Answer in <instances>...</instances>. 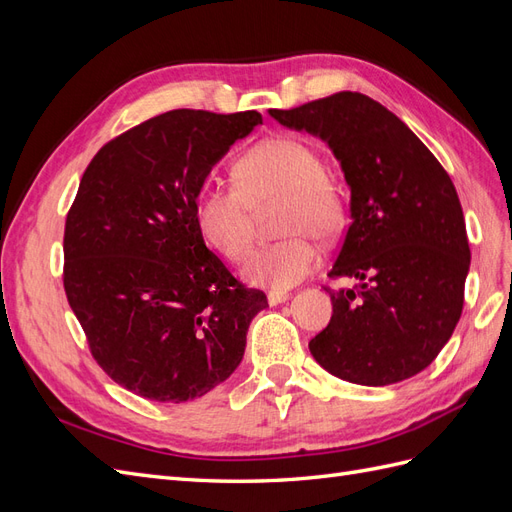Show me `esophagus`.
<instances>
[{
  "label": "esophagus",
  "instance_id": "obj_1",
  "mask_svg": "<svg viewBox=\"0 0 512 512\" xmlns=\"http://www.w3.org/2000/svg\"><path fill=\"white\" fill-rule=\"evenodd\" d=\"M288 299H290V294L284 292V290H269V292H267L269 305H280V303H284V301H288Z\"/></svg>",
  "mask_w": 512,
  "mask_h": 512
}]
</instances>
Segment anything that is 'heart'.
<instances>
[{
  "label": "heart",
  "mask_w": 512,
  "mask_h": 512,
  "mask_svg": "<svg viewBox=\"0 0 512 512\" xmlns=\"http://www.w3.org/2000/svg\"><path fill=\"white\" fill-rule=\"evenodd\" d=\"M235 183L205 185L196 196V224L224 258L241 262L256 237V213L275 203L280 241L260 247L243 275L252 284L290 288L320 265L318 239L333 241L348 222L344 181L322 164L320 149L307 138L280 134L245 149L232 166Z\"/></svg>",
  "instance_id": "1"
}]
</instances>
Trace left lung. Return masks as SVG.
Listing matches in <instances>:
<instances>
[{"label": "left lung", "instance_id": "8db88e82", "mask_svg": "<svg viewBox=\"0 0 512 512\" xmlns=\"http://www.w3.org/2000/svg\"><path fill=\"white\" fill-rule=\"evenodd\" d=\"M269 115L327 141L350 185L352 222L329 277L361 284L327 288L333 316L309 352L354 384L416 376L463 309L470 245L451 177L404 121L359 91Z\"/></svg>", "mask_w": 512, "mask_h": 512}]
</instances>
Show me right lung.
Here are the masks:
<instances>
[{
  "mask_svg": "<svg viewBox=\"0 0 512 512\" xmlns=\"http://www.w3.org/2000/svg\"><path fill=\"white\" fill-rule=\"evenodd\" d=\"M256 111L177 108L108 141L66 215L64 288L96 363L123 389L181 404L224 382L267 294L207 250L196 196Z\"/></svg>",
  "mask_w": 512,
  "mask_h": 512,
  "instance_id": "right-lung-1",
  "label": "right lung"
}]
</instances>
